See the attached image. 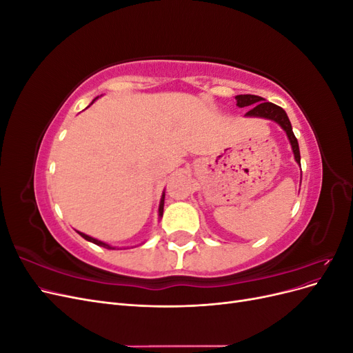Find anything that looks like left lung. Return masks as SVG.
<instances>
[{"label":"left lung","instance_id":"8db88e82","mask_svg":"<svg viewBox=\"0 0 353 353\" xmlns=\"http://www.w3.org/2000/svg\"><path fill=\"white\" fill-rule=\"evenodd\" d=\"M236 100H237L239 108H252L248 113H245V116L266 117V119H271V121H275L276 123H279L285 131L288 140H290L296 162L301 165V152H299L297 138L293 134L292 123H290V121H288L287 113L280 108V105H276L270 101H265V99L259 97V95H252V94L237 95Z\"/></svg>","mask_w":353,"mask_h":353}]
</instances>
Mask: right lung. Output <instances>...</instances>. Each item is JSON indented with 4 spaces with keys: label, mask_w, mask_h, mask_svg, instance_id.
Instances as JSON below:
<instances>
[{
    "label": "right lung",
    "mask_w": 353,
    "mask_h": 353,
    "mask_svg": "<svg viewBox=\"0 0 353 353\" xmlns=\"http://www.w3.org/2000/svg\"><path fill=\"white\" fill-rule=\"evenodd\" d=\"M163 201H165V194L162 196V200H160V206H159V216H162V215H163ZM78 232H79V231H78ZM79 236H81V237H83L85 240H88V241L94 243V244L101 245V248H105V249H114V248H112V245L105 244V243H103V241H100V240H97V239H92V237L87 236V234H83V232H79Z\"/></svg>",
    "instance_id": "1"
}]
</instances>
